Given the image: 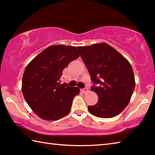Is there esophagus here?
Wrapping results in <instances>:
<instances>
[{
  "instance_id": "obj_1",
  "label": "esophagus",
  "mask_w": 155,
  "mask_h": 155,
  "mask_svg": "<svg viewBox=\"0 0 155 155\" xmlns=\"http://www.w3.org/2000/svg\"><path fill=\"white\" fill-rule=\"evenodd\" d=\"M81 91H82V93H85L86 92H87V91H88V88H87V87H84V88H82V89H81Z\"/></svg>"
}]
</instances>
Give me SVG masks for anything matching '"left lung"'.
I'll list each match as a JSON object with an SVG mask.
<instances>
[{
  "label": "left lung",
  "instance_id": "obj_1",
  "mask_svg": "<svg viewBox=\"0 0 155 155\" xmlns=\"http://www.w3.org/2000/svg\"><path fill=\"white\" fill-rule=\"evenodd\" d=\"M98 95L95 105L88 106L93 115L111 118L119 115L128 104L135 89L133 68L128 61L106 43L78 47Z\"/></svg>",
  "mask_w": 155,
  "mask_h": 155
}]
</instances>
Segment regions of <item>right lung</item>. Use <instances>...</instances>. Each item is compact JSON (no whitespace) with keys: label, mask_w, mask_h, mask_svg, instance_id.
Here are the masks:
<instances>
[{"label":"right lung","mask_w":155,"mask_h":155,"mask_svg":"<svg viewBox=\"0 0 155 155\" xmlns=\"http://www.w3.org/2000/svg\"><path fill=\"white\" fill-rule=\"evenodd\" d=\"M80 56L77 47L52 45L31 60L25 68L22 92L32 110L45 120H58L70 112L80 89L60 84L62 71Z\"/></svg>","instance_id":"right-lung-1"}]
</instances>
